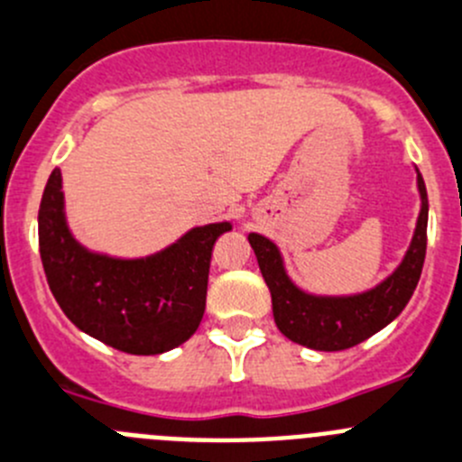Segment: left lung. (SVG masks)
<instances>
[{
    "label": "left lung",
    "mask_w": 462,
    "mask_h": 462,
    "mask_svg": "<svg viewBox=\"0 0 462 462\" xmlns=\"http://www.w3.org/2000/svg\"><path fill=\"white\" fill-rule=\"evenodd\" d=\"M421 208L411 247L397 270L372 290L346 297H322L304 292L290 281L279 247L261 234H249V245L272 294V313L288 340L318 351H342L356 346L388 327L412 297L426 256L429 199L421 174L417 172Z\"/></svg>",
    "instance_id": "8db88e82"
}]
</instances>
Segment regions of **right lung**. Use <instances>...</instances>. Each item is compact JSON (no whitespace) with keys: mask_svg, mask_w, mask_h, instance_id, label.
Returning a JSON list of instances; mask_svg holds the SVG:
<instances>
[{"mask_svg":"<svg viewBox=\"0 0 462 462\" xmlns=\"http://www.w3.org/2000/svg\"><path fill=\"white\" fill-rule=\"evenodd\" d=\"M228 222L190 228L144 258H116L83 247L65 219L60 170L50 174L38 210L47 283L69 322L113 349L153 356L183 345L206 309L210 252Z\"/></svg>","mask_w":462,"mask_h":462,"instance_id":"add662e5","label":"right lung"}]
</instances>
